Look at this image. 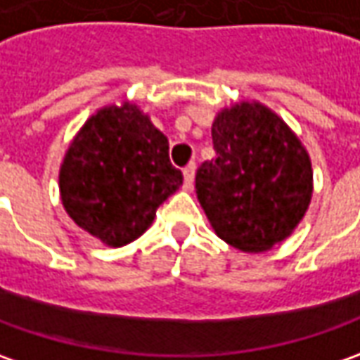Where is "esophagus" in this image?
I'll use <instances>...</instances> for the list:
<instances>
[{
  "label": "esophagus",
  "mask_w": 360,
  "mask_h": 360,
  "mask_svg": "<svg viewBox=\"0 0 360 360\" xmlns=\"http://www.w3.org/2000/svg\"><path fill=\"white\" fill-rule=\"evenodd\" d=\"M195 163H189L187 167L183 169V177H185V187L191 189L193 187V179H195Z\"/></svg>",
  "instance_id": "obj_1"
}]
</instances>
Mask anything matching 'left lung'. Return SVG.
Returning a JSON list of instances; mask_svg holds the SVG:
<instances>
[{
	"mask_svg": "<svg viewBox=\"0 0 360 360\" xmlns=\"http://www.w3.org/2000/svg\"><path fill=\"white\" fill-rule=\"evenodd\" d=\"M217 159L197 169L195 189L221 239L261 253L287 239L313 193V169L287 123L261 103L223 109L215 119Z\"/></svg>",
	"mask_w": 360,
	"mask_h": 360,
	"instance_id": "obj_1",
	"label": "left lung"
}]
</instances>
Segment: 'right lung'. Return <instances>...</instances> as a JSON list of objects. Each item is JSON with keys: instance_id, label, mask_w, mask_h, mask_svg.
Masks as SVG:
<instances>
[{"instance_id": "1", "label": "right lung", "mask_w": 360, "mask_h": 360, "mask_svg": "<svg viewBox=\"0 0 360 360\" xmlns=\"http://www.w3.org/2000/svg\"><path fill=\"white\" fill-rule=\"evenodd\" d=\"M181 183L167 137L131 103L103 107L87 119L59 171L69 217L111 247L143 235Z\"/></svg>"}]
</instances>
